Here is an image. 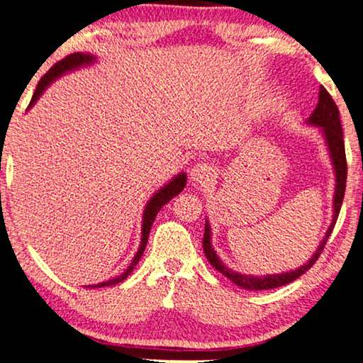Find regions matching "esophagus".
Listing matches in <instances>:
<instances>
[{"mask_svg":"<svg viewBox=\"0 0 363 363\" xmlns=\"http://www.w3.org/2000/svg\"><path fill=\"white\" fill-rule=\"evenodd\" d=\"M191 177H192V181H196V182H208V181H213V179L216 177V171L211 164L199 162L192 167Z\"/></svg>","mask_w":363,"mask_h":363,"instance_id":"esophagus-1","label":"esophagus"}]
</instances>
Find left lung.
Listing matches in <instances>:
<instances>
[{
  "label": "left lung",
  "mask_w": 363,
  "mask_h": 363,
  "mask_svg": "<svg viewBox=\"0 0 363 363\" xmlns=\"http://www.w3.org/2000/svg\"><path fill=\"white\" fill-rule=\"evenodd\" d=\"M310 123L313 125L322 127L325 140H327L330 157H332L335 176H337V186H335V197H333V221L330 224L327 236L323 238V241L320 242L318 250L315 251V255L311 256L308 263L300 266L298 269H293L290 273H279V274H268V277H247V274H240L233 269H229L219 261L218 255L214 253L213 246H211V229L209 224L206 221L204 228V238H203V247L206 258L209 259V263L213 264V268L218 269L219 273H223L224 277L231 279L233 283L238 286L245 288V290H272V288L283 286L295 281L296 278H300L301 274L308 272L311 266L315 264V261L318 259V256L322 255L325 245H327L328 236L332 235L335 223L338 219V213H340L343 196H345V186H347V157H345V144H343V130H342V122H340V112H338L337 104L333 102L332 95L328 94L325 86L320 85V94H318V104L313 110V113L310 116Z\"/></svg>",
  "instance_id": "8db88e82"
}]
</instances>
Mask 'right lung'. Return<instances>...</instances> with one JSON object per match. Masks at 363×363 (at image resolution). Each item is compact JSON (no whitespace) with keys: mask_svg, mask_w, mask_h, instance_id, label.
<instances>
[{"mask_svg":"<svg viewBox=\"0 0 363 363\" xmlns=\"http://www.w3.org/2000/svg\"><path fill=\"white\" fill-rule=\"evenodd\" d=\"M91 62H94V57H91V55L72 53V55H68V57H65L63 60H60L58 63H55V65L50 68V70L45 73L43 77H41V80L38 82V85H36V90H35L33 97H31L30 107L36 102V100L40 99V95L43 94V90L47 89V86L52 84L55 79H58V77L62 75V73L72 70V68H79L80 65H86V63H91ZM186 181H187L186 174H179V176L174 177L172 181L169 182L166 187H162V189H160L159 192H155L152 199L149 201L147 206H145L144 221H142V241H140V247H139V251H137L134 261H132L130 266H128V268L125 269V273H122L121 277H117V278H113V279H108V281H104V283L97 284V286H91V288H100V286H110V284H117V283L123 281V279H125L128 274L132 273L134 266L139 263L140 256L144 255L145 245H147L149 233H150V228H152V223H154L155 216H157V213H159L160 208H162L164 204H167L169 201L172 199V197H176L179 192L184 189Z\"/></svg>","mask_w":363,"mask_h":363,"instance_id":"obj_1","label":"right lung"}]
</instances>
